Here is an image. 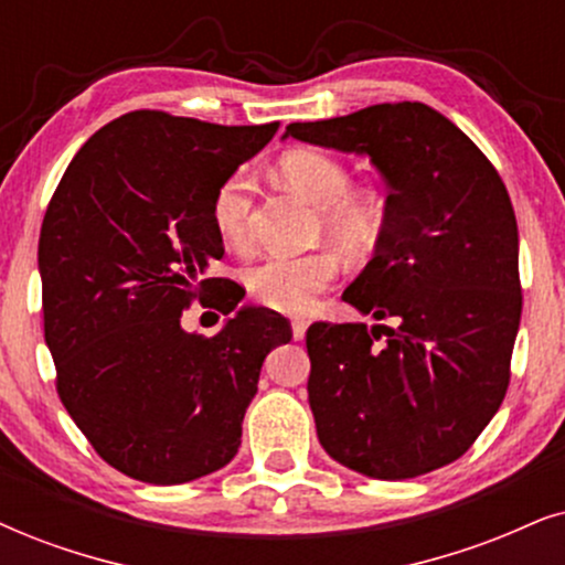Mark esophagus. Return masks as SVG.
Wrapping results in <instances>:
<instances>
[{
  "label": "esophagus",
  "instance_id": "34e87169",
  "mask_svg": "<svg viewBox=\"0 0 565 565\" xmlns=\"http://www.w3.org/2000/svg\"><path fill=\"white\" fill-rule=\"evenodd\" d=\"M305 331H307V320L305 318H297L295 323H291V335H295V341L305 339Z\"/></svg>",
  "mask_w": 565,
  "mask_h": 565
}]
</instances>
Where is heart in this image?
<instances>
[{
    "label": "heart",
    "instance_id": "obj_1",
    "mask_svg": "<svg viewBox=\"0 0 565 565\" xmlns=\"http://www.w3.org/2000/svg\"><path fill=\"white\" fill-rule=\"evenodd\" d=\"M287 184L318 205V230L344 249H370L381 239L385 216L377 200L352 190V171L320 148H295L278 161ZM255 182L245 167L224 177L213 192L211 221L230 247L249 239ZM339 263L328 253L263 255L245 270V284L255 302L281 312H305L318 295L331 287Z\"/></svg>",
    "mask_w": 565,
    "mask_h": 565
}]
</instances>
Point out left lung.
Instances as JSON below:
<instances>
[{
  "instance_id": "left-lung-1",
  "label": "left lung",
  "mask_w": 565,
  "mask_h": 565,
  "mask_svg": "<svg viewBox=\"0 0 565 565\" xmlns=\"http://www.w3.org/2000/svg\"><path fill=\"white\" fill-rule=\"evenodd\" d=\"M287 135L367 153L391 190L373 260L344 299L396 326L307 328L320 446L375 480L446 467L511 383L521 281L509 190L451 119L419 102L295 122Z\"/></svg>"
}]
</instances>
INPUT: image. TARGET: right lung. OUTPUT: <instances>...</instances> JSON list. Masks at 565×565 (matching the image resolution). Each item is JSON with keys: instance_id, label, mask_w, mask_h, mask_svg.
Here are the masks:
<instances>
[{"instance_id": "obj_1", "label": "right lung", "mask_w": 565, "mask_h": 565, "mask_svg": "<svg viewBox=\"0 0 565 565\" xmlns=\"http://www.w3.org/2000/svg\"><path fill=\"white\" fill-rule=\"evenodd\" d=\"M276 130L122 114L77 151L49 200L39 268L56 394L132 480L180 484L226 467L263 360L291 339L268 307H245L211 339L180 323L195 299L230 316L245 297L209 276L224 255L211 200Z\"/></svg>"}]
</instances>
